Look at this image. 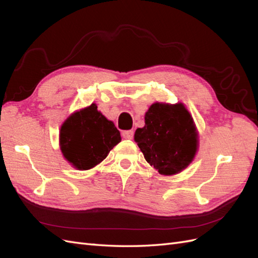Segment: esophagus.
<instances>
[{"label":"esophagus","instance_id":"obj_1","mask_svg":"<svg viewBox=\"0 0 258 258\" xmlns=\"http://www.w3.org/2000/svg\"><path fill=\"white\" fill-rule=\"evenodd\" d=\"M134 135H135L134 130H126V131L122 132V137L124 139H128V140H131L132 138H134Z\"/></svg>","mask_w":258,"mask_h":258}]
</instances>
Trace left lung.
<instances>
[{
    "instance_id": "1",
    "label": "left lung",
    "mask_w": 258,
    "mask_h": 258,
    "mask_svg": "<svg viewBox=\"0 0 258 258\" xmlns=\"http://www.w3.org/2000/svg\"><path fill=\"white\" fill-rule=\"evenodd\" d=\"M135 141L154 169L173 175L195 158L198 134L184 104L156 102L145 113V126L136 130Z\"/></svg>"
}]
</instances>
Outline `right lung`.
Masks as SVG:
<instances>
[{"mask_svg":"<svg viewBox=\"0 0 258 258\" xmlns=\"http://www.w3.org/2000/svg\"><path fill=\"white\" fill-rule=\"evenodd\" d=\"M97 107L92 103L73 113L60 129V150L79 170H89L99 165L121 141L114 122L106 119Z\"/></svg>","mask_w":258,"mask_h":258,"instance_id":"add662e5","label":"right lung"}]
</instances>
